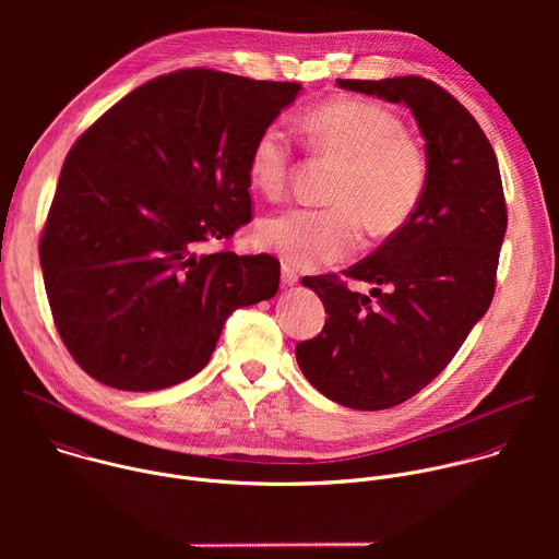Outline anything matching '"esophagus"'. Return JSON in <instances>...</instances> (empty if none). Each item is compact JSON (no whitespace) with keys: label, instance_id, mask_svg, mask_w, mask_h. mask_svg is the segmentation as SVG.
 Listing matches in <instances>:
<instances>
[{"label":"esophagus","instance_id":"obj_1","mask_svg":"<svg viewBox=\"0 0 559 559\" xmlns=\"http://www.w3.org/2000/svg\"><path fill=\"white\" fill-rule=\"evenodd\" d=\"M298 278H300V276H298V272H296L294 267H289V265H283V267H281V281H283L285 287L296 285Z\"/></svg>","mask_w":559,"mask_h":559}]
</instances>
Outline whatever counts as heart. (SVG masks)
Masks as SVG:
<instances>
[{
    "label": "heart",
    "instance_id": "1",
    "mask_svg": "<svg viewBox=\"0 0 559 559\" xmlns=\"http://www.w3.org/2000/svg\"><path fill=\"white\" fill-rule=\"evenodd\" d=\"M302 130L309 145L343 162L330 192L332 207H289L257 227V241L292 267L318 270L356 254L362 223L373 236L403 229L418 210L429 166L405 134L403 119L369 99H336L311 110ZM294 143L281 123L254 139L248 175L265 197H278L292 173Z\"/></svg>",
    "mask_w": 559,
    "mask_h": 559
}]
</instances>
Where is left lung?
I'll list each match as a JSON object with an SVG mask.
<instances>
[{
	"instance_id": "left-lung-1",
	"label": "left lung",
	"mask_w": 559,
	"mask_h": 559,
	"mask_svg": "<svg viewBox=\"0 0 559 559\" xmlns=\"http://www.w3.org/2000/svg\"><path fill=\"white\" fill-rule=\"evenodd\" d=\"M336 84L405 104L429 166L423 201L407 225L345 272L373 285L369 296L332 276L302 278L328 313L323 332L296 345L302 376L343 407L378 412L427 386L487 313L507 205L489 139L447 91L423 76Z\"/></svg>"
}]
</instances>
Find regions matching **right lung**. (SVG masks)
<instances>
[{
  "mask_svg": "<svg viewBox=\"0 0 559 559\" xmlns=\"http://www.w3.org/2000/svg\"><path fill=\"white\" fill-rule=\"evenodd\" d=\"M192 68L139 86L76 139L39 243L57 332L102 384L199 373L227 316L272 298L274 257L205 252L252 216L248 156L300 93Z\"/></svg>",
  "mask_w": 559,
  "mask_h": 559,
  "instance_id": "add662e5",
  "label": "right lung"
}]
</instances>
